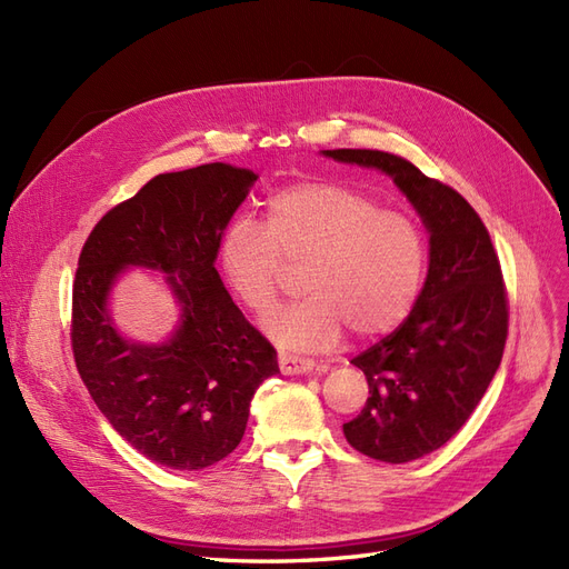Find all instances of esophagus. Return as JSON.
Instances as JSON below:
<instances>
[{
  "label": "esophagus",
  "instance_id": "34e87169",
  "mask_svg": "<svg viewBox=\"0 0 569 569\" xmlns=\"http://www.w3.org/2000/svg\"><path fill=\"white\" fill-rule=\"evenodd\" d=\"M278 366H280L282 375H303V372H311L316 368L311 358H299V356H291V353H280Z\"/></svg>",
  "mask_w": 569,
  "mask_h": 569
}]
</instances>
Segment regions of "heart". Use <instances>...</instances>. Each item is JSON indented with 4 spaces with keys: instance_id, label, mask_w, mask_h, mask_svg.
Here are the masks:
<instances>
[{
    "instance_id": "b5f03b06",
    "label": "heart",
    "mask_w": 569,
    "mask_h": 569,
    "mask_svg": "<svg viewBox=\"0 0 569 569\" xmlns=\"http://www.w3.org/2000/svg\"><path fill=\"white\" fill-rule=\"evenodd\" d=\"M218 256L232 295L261 320L278 311L284 266H303L308 297L266 322V332L295 351L332 349L343 330L358 339L393 332L416 306L427 268L416 220L335 180L280 189L268 199L266 226L234 218Z\"/></svg>"
}]
</instances>
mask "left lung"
<instances>
[{
	"label": "left lung",
	"instance_id": "left-lung-1",
	"mask_svg": "<svg viewBox=\"0 0 569 569\" xmlns=\"http://www.w3.org/2000/svg\"><path fill=\"white\" fill-rule=\"evenodd\" d=\"M325 157L380 168L429 230V270L410 316L358 353L370 396L343 437L368 458L408 462L468 422L501 366L508 291L485 222L453 187L389 151L330 149Z\"/></svg>",
	"mask_w": 569,
	"mask_h": 569
}]
</instances>
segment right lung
<instances>
[{
	"instance_id": "obj_1",
	"label": "right lung",
	"mask_w": 569,
	"mask_h": 569,
	"mask_svg": "<svg viewBox=\"0 0 569 569\" xmlns=\"http://www.w3.org/2000/svg\"><path fill=\"white\" fill-rule=\"evenodd\" d=\"M253 180L251 170L228 163L161 173L101 216L78 258L76 368L116 432L170 470L228 458L244 437L258 385L278 372L270 341L213 268L222 230ZM126 264L171 274L183 325L163 348L126 342L112 330L106 297Z\"/></svg>"
}]
</instances>
